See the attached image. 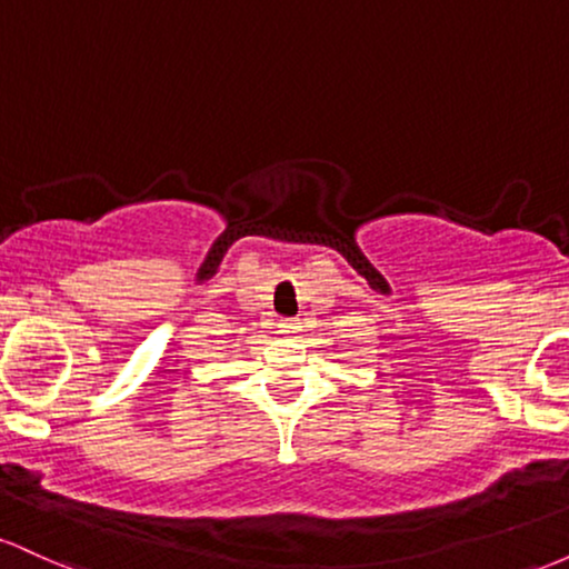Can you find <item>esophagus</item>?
<instances>
[{
  "label": "esophagus",
  "instance_id": "1",
  "mask_svg": "<svg viewBox=\"0 0 569 569\" xmlns=\"http://www.w3.org/2000/svg\"><path fill=\"white\" fill-rule=\"evenodd\" d=\"M297 329H299L297 321H280V335L291 337V335H297Z\"/></svg>",
  "mask_w": 569,
  "mask_h": 569
}]
</instances>
